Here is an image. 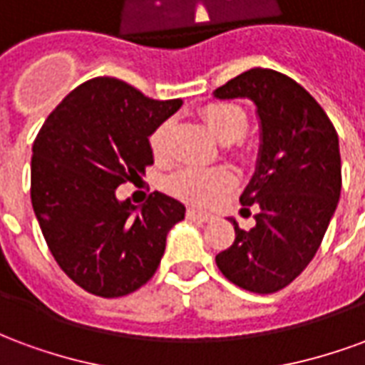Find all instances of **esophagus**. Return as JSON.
<instances>
[{"label":"esophagus","instance_id":"1","mask_svg":"<svg viewBox=\"0 0 365 365\" xmlns=\"http://www.w3.org/2000/svg\"><path fill=\"white\" fill-rule=\"evenodd\" d=\"M185 217L190 219V221H199V222H209L213 217L207 213H201V211H195V209H187L185 211Z\"/></svg>","mask_w":365,"mask_h":365}]
</instances>
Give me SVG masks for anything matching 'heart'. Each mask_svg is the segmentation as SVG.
Masks as SVG:
<instances>
[{"label":"heart","instance_id":"1","mask_svg":"<svg viewBox=\"0 0 365 365\" xmlns=\"http://www.w3.org/2000/svg\"><path fill=\"white\" fill-rule=\"evenodd\" d=\"M201 117L219 140L229 143V152L232 156H237V158L250 156V148L240 138L248 125L246 111L240 105L232 103V101H215L201 109ZM170 130H172V120L166 119L158 123L148 136V144H150L154 158H166ZM164 185H166L168 193H172L174 197L182 199L191 205L207 207L213 205L217 199L225 195L235 185V175L225 166H190L168 175Z\"/></svg>","mask_w":365,"mask_h":365}]
</instances>
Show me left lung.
Listing matches in <instances>:
<instances>
[{
	"label": "left lung",
	"instance_id": "1",
	"mask_svg": "<svg viewBox=\"0 0 365 365\" xmlns=\"http://www.w3.org/2000/svg\"><path fill=\"white\" fill-rule=\"evenodd\" d=\"M219 99L248 97L258 107L262 146L256 174L240 195L256 225L240 229L217 254L222 275L252 293L287 287L309 266L336 211L342 172L338 135L314 97L289 76L252 68L215 90Z\"/></svg>",
	"mask_w": 365,
	"mask_h": 365
}]
</instances>
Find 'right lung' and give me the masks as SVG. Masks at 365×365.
Masks as SVG:
<instances>
[{
	"instance_id": "obj_1",
	"label": "right lung",
	"mask_w": 365,
	"mask_h": 365,
	"mask_svg": "<svg viewBox=\"0 0 365 365\" xmlns=\"http://www.w3.org/2000/svg\"><path fill=\"white\" fill-rule=\"evenodd\" d=\"M182 107L150 99L117 78H93L68 93L33 143L31 201L62 272L97 297H123L156 274L168 230L185 207L160 191L140 209L117 201L120 183L150 166L148 136Z\"/></svg>"
}]
</instances>
